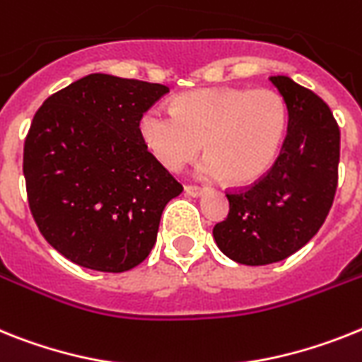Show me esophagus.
<instances>
[{"instance_id":"esophagus-1","label":"esophagus","mask_w":362,"mask_h":362,"mask_svg":"<svg viewBox=\"0 0 362 362\" xmlns=\"http://www.w3.org/2000/svg\"><path fill=\"white\" fill-rule=\"evenodd\" d=\"M204 187H197V186H186L184 187V193H186L187 197H200L202 193H204Z\"/></svg>"}]
</instances>
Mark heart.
<instances>
[{
	"label": "heart",
	"mask_w": 362,
	"mask_h": 362,
	"mask_svg": "<svg viewBox=\"0 0 362 362\" xmlns=\"http://www.w3.org/2000/svg\"><path fill=\"white\" fill-rule=\"evenodd\" d=\"M287 130L284 97L270 88H204L178 95L171 110L151 106L139 136L160 165L180 171L204 151L202 178L247 186L269 171Z\"/></svg>",
	"instance_id": "obj_1"
}]
</instances>
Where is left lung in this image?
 I'll return each instance as SVG.
<instances>
[{"label": "left lung", "instance_id": "obj_1", "mask_svg": "<svg viewBox=\"0 0 362 362\" xmlns=\"http://www.w3.org/2000/svg\"><path fill=\"white\" fill-rule=\"evenodd\" d=\"M287 106L279 156L257 184L228 193L230 214L215 224L224 256L241 265H269L308 245L326 221L339 180L341 130L329 106L291 77H270Z\"/></svg>", "mask_w": 362, "mask_h": 362}]
</instances>
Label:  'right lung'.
I'll return each mask as SVG.
<instances>
[{
    "mask_svg": "<svg viewBox=\"0 0 362 362\" xmlns=\"http://www.w3.org/2000/svg\"><path fill=\"white\" fill-rule=\"evenodd\" d=\"M167 92L92 73L35 114L23 148L29 208L66 259L124 272L151 254L163 208L182 186L147 151L139 117Z\"/></svg>",
    "mask_w": 362,
    "mask_h": 362,
    "instance_id": "add662e5",
    "label": "right lung"
}]
</instances>
